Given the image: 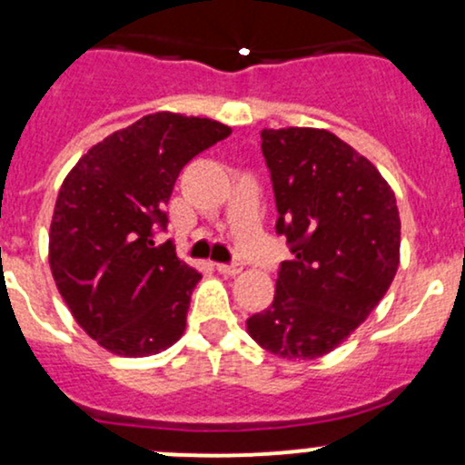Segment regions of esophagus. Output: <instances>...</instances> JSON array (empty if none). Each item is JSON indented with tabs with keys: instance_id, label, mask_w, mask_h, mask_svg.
Wrapping results in <instances>:
<instances>
[{
	"instance_id": "esophagus-1",
	"label": "esophagus",
	"mask_w": 465,
	"mask_h": 465,
	"mask_svg": "<svg viewBox=\"0 0 465 465\" xmlns=\"http://www.w3.org/2000/svg\"><path fill=\"white\" fill-rule=\"evenodd\" d=\"M218 272L224 276H236L241 274V265H236V262H218Z\"/></svg>"
}]
</instances>
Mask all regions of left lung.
Wrapping results in <instances>:
<instances>
[{
	"mask_svg": "<svg viewBox=\"0 0 465 465\" xmlns=\"http://www.w3.org/2000/svg\"><path fill=\"white\" fill-rule=\"evenodd\" d=\"M279 265L274 302L247 320L270 353L315 360L340 346L391 285L401 259L396 195L367 157L328 130H262Z\"/></svg>",
	"mask_w": 465,
	"mask_h": 465,
	"instance_id": "8db88e82",
	"label": "left lung"
}]
</instances>
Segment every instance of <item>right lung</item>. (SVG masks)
Instances as JSON below:
<instances>
[{"label":"right lung","instance_id":"add662e5","mask_svg":"<svg viewBox=\"0 0 465 465\" xmlns=\"http://www.w3.org/2000/svg\"><path fill=\"white\" fill-rule=\"evenodd\" d=\"M232 134L198 116L157 112L110 134L78 159L60 186L49 233L55 285L83 331L128 358L182 337L203 279L177 259L166 204L182 168Z\"/></svg>","mask_w":465,"mask_h":465}]
</instances>
